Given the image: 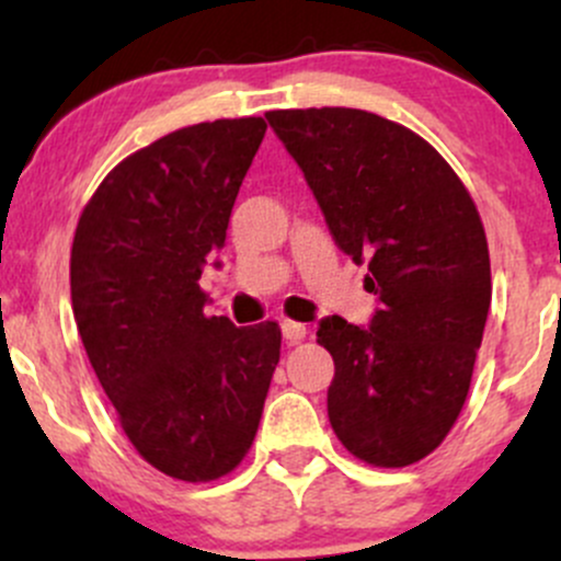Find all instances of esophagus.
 I'll return each mask as SVG.
<instances>
[{"label":"esophagus","instance_id":"1","mask_svg":"<svg viewBox=\"0 0 561 561\" xmlns=\"http://www.w3.org/2000/svg\"><path fill=\"white\" fill-rule=\"evenodd\" d=\"M282 334H285L287 343H300V340L308 334V327L298 324V321L285 319V321H282Z\"/></svg>","mask_w":561,"mask_h":561}]
</instances>
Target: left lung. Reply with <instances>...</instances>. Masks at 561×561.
Returning <instances> with one entry per match:
<instances>
[{
    "label": "left lung",
    "instance_id": "left-lung-1",
    "mask_svg": "<svg viewBox=\"0 0 561 561\" xmlns=\"http://www.w3.org/2000/svg\"><path fill=\"white\" fill-rule=\"evenodd\" d=\"M300 165L334 244L369 263V327L319 321L334 358V435L375 467L440 446L472 382L491 308V259L472 197L437 150L353 107L266 113Z\"/></svg>",
    "mask_w": 561,
    "mask_h": 561
}]
</instances>
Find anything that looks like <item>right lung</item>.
<instances>
[{"instance_id":"add662e5","label":"right lung","mask_w":561,"mask_h":561,"mask_svg":"<svg viewBox=\"0 0 561 561\" xmlns=\"http://www.w3.org/2000/svg\"><path fill=\"white\" fill-rule=\"evenodd\" d=\"M266 121L165 134L121 160L83 208L70 300L102 390L145 461L186 482L221 478L259 433L282 332L205 317L218 250Z\"/></svg>"}]
</instances>
